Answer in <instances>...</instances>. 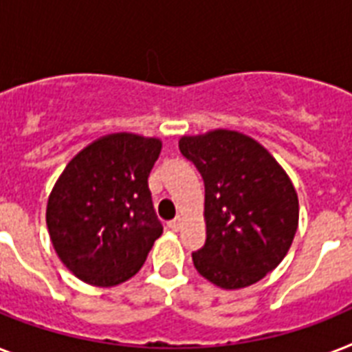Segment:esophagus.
I'll list each match as a JSON object with an SVG mask.
<instances>
[{
    "label": "esophagus",
    "mask_w": 352,
    "mask_h": 352,
    "mask_svg": "<svg viewBox=\"0 0 352 352\" xmlns=\"http://www.w3.org/2000/svg\"><path fill=\"white\" fill-rule=\"evenodd\" d=\"M181 226H182V219L181 217H175L173 221H170V228L171 230H181Z\"/></svg>",
    "instance_id": "obj_1"
}]
</instances>
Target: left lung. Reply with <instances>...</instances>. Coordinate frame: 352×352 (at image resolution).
<instances>
[{
  "label": "left lung",
  "mask_w": 352,
  "mask_h": 352,
  "mask_svg": "<svg viewBox=\"0 0 352 352\" xmlns=\"http://www.w3.org/2000/svg\"><path fill=\"white\" fill-rule=\"evenodd\" d=\"M181 153L204 181L206 241L199 274L221 289L257 283L287 256L298 230V195L261 144L226 129L182 137Z\"/></svg>",
  "instance_id": "obj_1"
}]
</instances>
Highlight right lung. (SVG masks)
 <instances>
[{
    "label": "right lung",
    "mask_w": 352,
    "mask_h": 352,
    "mask_svg": "<svg viewBox=\"0 0 352 352\" xmlns=\"http://www.w3.org/2000/svg\"><path fill=\"white\" fill-rule=\"evenodd\" d=\"M160 148L157 138L107 135L82 149L52 188V245L85 283L113 287L135 276L162 234L148 186Z\"/></svg>",
    "instance_id": "obj_1"
}]
</instances>
